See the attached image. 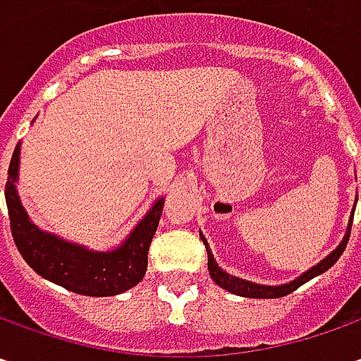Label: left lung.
I'll return each mask as SVG.
<instances>
[{
	"label": "left lung",
	"mask_w": 361,
	"mask_h": 361,
	"mask_svg": "<svg viewBox=\"0 0 361 361\" xmlns=\"http://www.w3.org/2000/svg\"><path fill=\"white\" fill-rule=\"evenodd\" d=\"M350 231H352V225H348V233H345V237H343V241L338 245V249H334L326 259H322L317 265H313L312 269H307L305 273H301L298 279H293V281H289V283L283 285H257L251 283V281H245V279H239V277H233L229 273H225V271L221 269L219 265H216L215 257L211 253V249H209V245L204 241V237H201L202 243H204V247H207V255H209V273H211V277H213V281L216 285H221L223 289H227L231 293H235V295H241V298H255V299H275V298H283V295H289L291 291H295L298 287H301L303 283H307L310 279L313 277H317V275H322L324 271H327L343 253V249H345V245L350 241Z\"/></svg>",
	"instance_id": "obj_1"
}]
</instances>
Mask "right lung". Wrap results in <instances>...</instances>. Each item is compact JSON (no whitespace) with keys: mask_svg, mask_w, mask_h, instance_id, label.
<instances>
[{"mask_svg":"<svg viewBox=\"0 0 361 361\" xmlns=\"http://www.w3.org/2000/svg\"><path fill=\"white\" fill-rule=\"evenodd\" d=\"M20 173V145L9 162L6 201L16 247L32 269L51 283L90 298L124 293L142 281L148 265V249L159 227L164 199L152 204L146 216L132 229L118 249L92 251L76 243L63 241L30 221L16 188Z\"/></svg>","mask_w":361,"mask_h":361,"instance_id":"right-lung-1","label":"right lung"}]
</instances>
